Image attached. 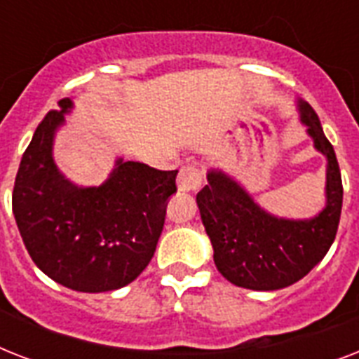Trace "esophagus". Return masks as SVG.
<instances>
[{"instance_id": "34e87169", "label": "esophagus", "mask_w": 359, "mask_h": 359, "mask_svg": "<svg viewBox=\"0 0 359 359\" xmlns=\"http://www.w3.org/2000/svg\"><path fill=\"white\" fill-rule=\"evenodd\" d=\"M203 184V169L196 163L184 165L180 169L179 177H177V186L180 191H196Z\"/></svg>"}]
</instances>
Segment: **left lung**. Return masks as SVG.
Masks as SVG:
<instances>
[{
  "mask_svg": "<svg viewBox=\"0 0 359 359\" xmlns=\"http://www.w3.org/2000/svg\"><path fill=\"white\" fill-rule=\"evenodd\" d=\"M300 121L326 165V205L309 219L278 218L219 169H210L208 184L197 194L203 225L214 248L219 273L236 287L278 290L300 281L328 253L339 227L343 182L335 151L326 140L318 115L298 100Z\"/></svg>",
  "mask_w": 359,
  "mask_h": 359,
  "instance_id": "8db88e82",
  "label": "left lung"
}]
</instances>
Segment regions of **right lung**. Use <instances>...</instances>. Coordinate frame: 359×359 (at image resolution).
<instances>
[{"label": "right lung", "instance_id": "obj_1", "mask_svg": "<svg viewBox=\"0 0 359 359\" xmlns=\"http://www.w3.org/2000/svg\"><path fill=\"white\" fill-rule=\"evenodd\" d=\"M36 126L20 162L13 214L33 262L67 289L106 292L132 283L151 262L162 235L177 169L115 162L100 186L80 188L53 162V137L72 100H59Z\"/></svg>", "mask_w": 359, "mask_h": 359}]
</instances>
